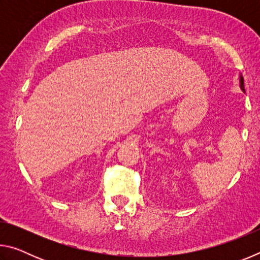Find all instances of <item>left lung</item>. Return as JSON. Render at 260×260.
Instances as JSON below:
<instances>
[{
    "label": "left lung",
    "mask_w": 260,
    "mask_h": 260,
    "mask_svg": "<svg viewBox=\"0 0 260 260\" xmlns=\"http://www.w3.org/2000/svg\"><path fill=\"white\" fill-rule=\"evenodd\" d=\"M240 88L242 89L243 93H245V89H244V79L242 77V74H240Z\"/></svg>",
    "instance_id": "left-lung-1"
}]
</instances>
